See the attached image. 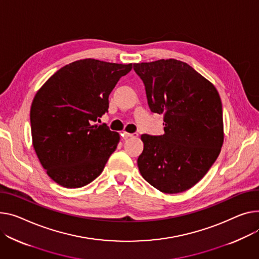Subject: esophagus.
Wrapping results in <instances>:
<instances>
[{"instance_id": "obj_1", "label": "esophagus", "mask_w": 259, "mask_h": 259, "mask_svg": "<svg viewBox=\"0 0 259 259\" xmlns=\"http://www.w3.org/2000/svg\"><path fill=\"white\" fill-rule=\"evenodd\" d=\"M123 135L125 137H137V136H139V134H137V133H128V132H124Z\"/></svg>"}]
</instances>
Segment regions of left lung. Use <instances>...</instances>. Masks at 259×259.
<instances>
[{
  "label": "left lung",
  "mask_w": 259,
  "mask_h": 259,
  "mask_svg": "<svg viewBox=\"0 0 259 259\" xmlns=\"http://www.w3.org/2000/svg\"><path fill=\"white\" fill-rule=\"evenodd\" d=\"M152 112L163 114L164 134L142 135L143 178L164 194L192 188L217 160L224 143L223 110L214 85L187 63H134Z\"/></svg>",
  "instance_id": "left-lung-1"
}]
</instances>
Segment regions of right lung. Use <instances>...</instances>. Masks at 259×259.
Returning <instances> with one entry per match:
<instances>
[{"label":"right lung","instance_id":"add662e5","mask_svg":"<svg viewBox=\"0 0 259 259\" xmlns=\"http://www.w3.org/2000/svg\"><path fill=\"white\" fill-rule=\"evenodd\" d=\"M132 63L81 59L51 76L33 99L32 144L49 177L66 188L94 181L115 151L119 134L93 123L108 111L109 95Z\"/></svg>","mask_w":259,"mask_h":259}]
</instances>
